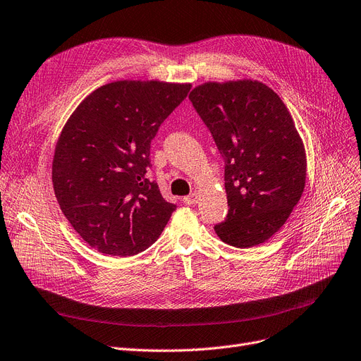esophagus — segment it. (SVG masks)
Returning a JSON list of instances; mask_svg holds the SVG:
<instances>
[{"label": "esophagus", "instance_id": "esophagus-1", "mask_svg": "<svg viewBox=\"0 0 361 361\" xmlns=\"http://www.w3.org/2000/svg\"><path fill=\"white\" fill-rule=\"evenodd\" d=\"M182 201H183L185 204H188V206L197 204V203H198V194L194 192V194H191V195H188V197H183Z\"/></svg>", "mask_w": 361, "mask_h": 361}]
</instances>
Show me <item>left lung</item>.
I'll return each mask as SVG.
<instances>
[{
  "mask_svg": "<svg viewBox=\"0 0 361 361\" xmlns=\"http://www.w3.org/2000/svg\"><path fill=\"white\" fill-rule=\"evenodd\" d=\"M190 99L225 160L226 221L218 237L238 249L265 243L289 219L307 180V154L281 97L257 80L207 81Z\"/></svg>",
  "mask_w": 361,
  "mask_h": 361,
  "instance_id": "left-lung-1",
  "label": "left lung"
}]
</instances>
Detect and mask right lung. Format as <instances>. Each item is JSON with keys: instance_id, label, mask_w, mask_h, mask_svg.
Masks as SVG:
<instances>
[{"instance_id": "right-lung-1", "label": "right lung", "mask_w": 361, "mask_h": 361, "mask_svg": "<svg viewBox=\"0 0 361 361\" xmlns=\"http://www.w3.org/2000/svg\"><path fill=\"white\" fill-rule=\"evenodd\" d=\"M190 89V82L114 81L92 92L65 123L51 163L54 195L97 252H143L176 210L148 176L149 148Z\"/></svg>"}]
</instances>
